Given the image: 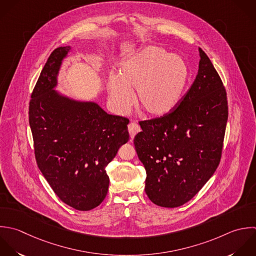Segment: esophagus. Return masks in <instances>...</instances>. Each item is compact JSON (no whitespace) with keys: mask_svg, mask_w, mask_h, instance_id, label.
Listing matches in <instances>:
<instances>
[{"mask_svg":"<svg viewBox=\"0 0 256 256\" xmlns=\"http://www.w3.org/2000/svg\"><path fill=\"white\" fill-rule=\"evenodd\" d=\"M128 132H130V136L132 138H134V136L140 132V126L136 124V122H130L128 124Z\"/></svg>","mask_w":256,"mask_h":256,"instance_id":"obj_1","label":"esophagus"}]
</instances>
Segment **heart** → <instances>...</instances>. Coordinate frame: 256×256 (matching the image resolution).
<instances>
[{"instance_id": "heart-1", "label": "heart", "mask_w": 256, "mask_h": 256, "mask_svg": "<svg viewBox=\"0 0 256 256\" xmlns=\"http://www.w3.org/2000/svg\"><path fill=\"white\" fill-rule=\"evenodd\" d=\"M190 80V68L178 56L156 46H146L120 64V76L112 74L108 90L114 108L126 112L136 90L138 106L146 114L162 118L182 102Z\"/></svg>"}]
</instances>
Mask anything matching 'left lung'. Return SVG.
Returning <instances> with one entry per match:
<instances>
[{
    "label": "left lung",
    "instance_id": "obj_1",
    "mask_svg": "<svg viewBox=\"0 0 256 256\" xmlns=\"http://www.w3.org/2000/svg\"><path fill=\"white\" fill-rule=\"evenodd\" d=\"M196 78L168 116L140 122L134 140L146 172V194L156 206L178 208L190 200L216 170L228 118L226 92L200 48Z\"/></svg>",
    "mask_w": 256,
    "mask_h": 256
}]
</instances>
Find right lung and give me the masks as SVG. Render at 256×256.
<instances>
[{
  "instance_id": "1",
  "label": "right lung",
  "mask_w": 256,
  "mask_h": 256,
  "mask_svg": "<svg viewBox=\"0 0 256 256\" xmlns=\"http://www.w3.org/2000/svg\"><path fill=\"white\" fill-rule=\"evenodd\" d=\"M70 48L60 46L48 56L32 92L28 122L42 176L62 202L86 212L108 194L106 168L128 142L130 120L108 114L94 102L76 100L54 90Z\"/></svg>"
}]
</instances>
